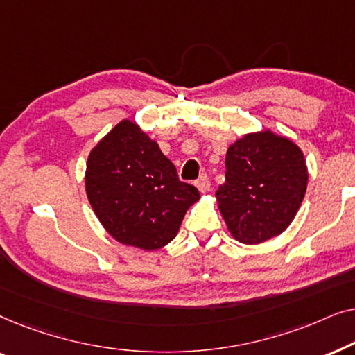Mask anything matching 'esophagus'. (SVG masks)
<instances>
[{
	"label": "esophagus",
	"instance_id": "obj_1",
	"mask_svg": "<svg viewBox=\"0 0 355 355\" xmlns=\"http://www.w3.org/2000/svg\"><path fill=\"white\" fill-rule=\"evenodd\" d=\"M196 186H197L198 192H200V193H208V192H210L211 184H210V181H208V178L205 176V174H203V176L198 178V181L196 182Z\"/></svg>",
	"mask_w": 355,
	"mask_h": 355
}]
</instances>
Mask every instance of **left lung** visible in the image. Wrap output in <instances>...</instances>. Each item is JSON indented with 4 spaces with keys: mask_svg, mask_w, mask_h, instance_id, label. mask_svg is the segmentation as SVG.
<instances>
[{
    "mask_svg": "<svg viewBox=\"0 0 355 355\" xmlns=\"http://www.w3.org/2000/svg\"><path fill=\"white\" fill-rule=\"evenodd\" d=\"M309 184L304 153L271 129L247 132L226 152V182L216 203L227 231L242 244L279 236L297 215Z\"/></svg>",
    "mask_w": 355,
    "mask_h": 355,
    "instance_id": "8db88e82",
    "label": "left lung"
}]
</instances>
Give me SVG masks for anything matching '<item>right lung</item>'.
<instances>
[{"label": "right lung", "mask_w": 355, "mask_h": 355, "mask_svg": "<svg viewBox=\"0 0 355 355\" xmlns=\"http://www.w3.org/2000/svg\"><path fill=\"white\" fill-rule=\"evenodd\" d=\"M85 192L106 232L123 245L152 252L178 236L200 198L181 182L159 145L132 119H123L90 150Z\"/></svg>", "instance_id": "right-lung-1"}]
</instances>
